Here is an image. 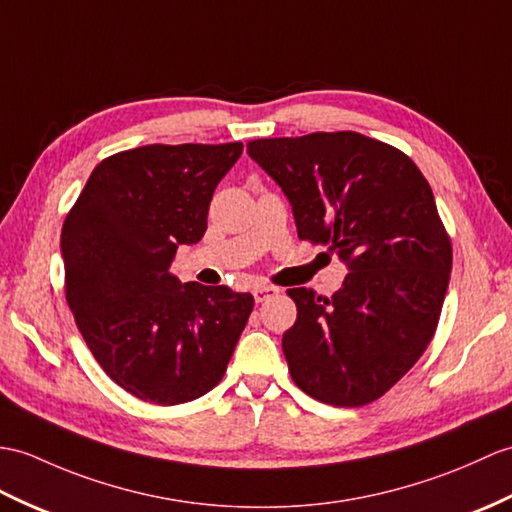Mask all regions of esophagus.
<instances>
[{"mask_svg": "<svg viewBox=\"0 0 512 512\" xmlns=\"http://www.w3.org/2000/svg\"><path fill=\"white\" fill-rule=\"evenodd\" d=\"M279 294V288H275V285H257V288L253 290V296L257 303H264L268 299H272V296Z\"/></svg>", "mask_w": 512, "mask_h": 512, "instance_id": "obj_1", "label": "esophagus"}]
</instances>
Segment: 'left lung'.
Returning a JSON list of instances; mask_svg holds the SVG:
<instances>
[{"mask_svg":"<svg viewBox=\"0 0 512 512\" xmlns=\"http://www.w3.org/2000/svg\"><path fill=\"white\" fill-rule=\"evenodd\" d=\"M246 150L288 196L299 240L351 270L331 299L288 290L292 382L338 408L373 403L417 364L441 318L451 240L430 183L406 152L351 130L253 139Z\"/></svg>","mask_w":512,"mask_h":512,"instance_id":"1","label":"left lung"}]
</instances>
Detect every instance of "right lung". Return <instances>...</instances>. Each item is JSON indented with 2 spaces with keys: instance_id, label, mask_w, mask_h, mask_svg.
<instances>
[{
  "instance_id": "add662e5",
  "label": "right lung",
  "mask_w": 512,
  "mask_h": 512,
  "mask_svg": "<svg viewBox=\"0 0 512 512\" xmlns=\"http://www.w3.org/2000/svg\"><path fill=\"white\" fill-rule=\"evenodd\" d=\"M242 148L152 144L111 154L65 218V299L80 334L117 386L154 406L218 386L253 312L251 294L170 275L178 244L205 235L211 196Z\"/></svg>"
}]
</instances>
